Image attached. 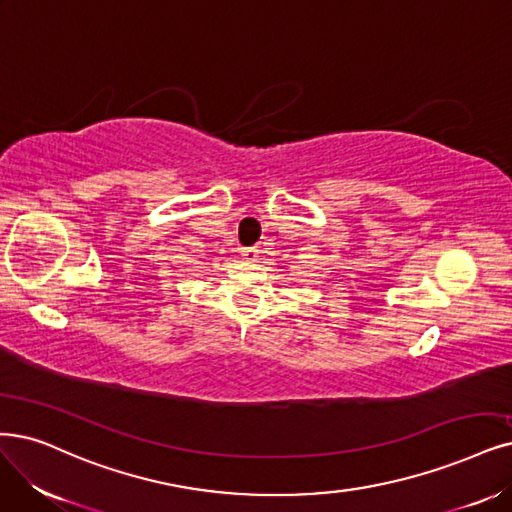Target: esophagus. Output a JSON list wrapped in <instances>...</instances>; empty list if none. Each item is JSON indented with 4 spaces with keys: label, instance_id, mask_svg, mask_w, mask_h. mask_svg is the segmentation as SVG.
Wrapping results in <instances>:
<instances>
[{
    "label": "esophagus",
    "instance_id": "esophagus-1",
    "mask_svg": "<svg viewBox=\"0 0 512 512\" xmlns=\"http://www.w3.org/2000/svg\"><path fill=\"white\" fill-rule=\"evenodd\" d=\"M257 249L255 246H244V249H240V255H242V259H246V261H255L257 259Z\"/></svg>",
    "mask_w": 512,
    "mask_h": 512
}]
</instances>
